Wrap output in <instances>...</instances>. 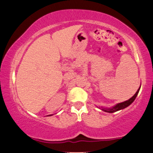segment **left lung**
I'll list each match as a JSON object with an SVG mask.
<instances>
[{
	"label": "left lung",
	"mask_w": 153,
	"mask_h": 153,
	"mask_svg": "<svg viewBox=\"0 0 153 153\" xmlns=\"http://www.w3.org/2000/svg\"><path fill=\"white\" fill-rule=\"evenodd\" d=\"M140 88V87L139 88V89L137 90V92H136L135 94L133 96L131 97V98H130L128 100H126V101H125V102H120V103L117 104L116 105L114 106L113 108H102V110H103V111H105V112H108V113H115V112H116V111H118V110H120L124 109V108H126V107L129 106L131 104L134 100H135V99L136 98V97H137V95L139 93Z\"/></svg>",
	"instance_id": "1"
}]
</instances>
